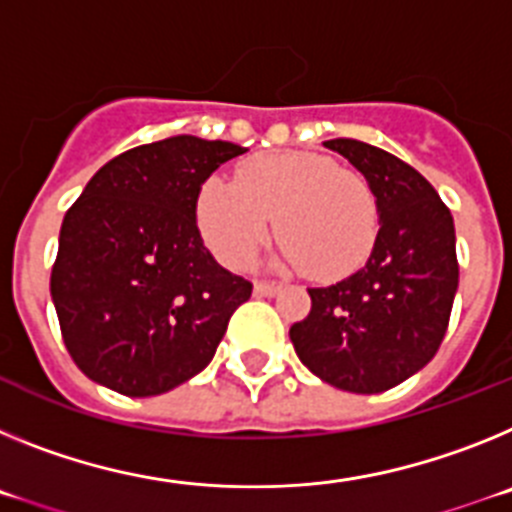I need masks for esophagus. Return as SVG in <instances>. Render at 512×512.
Masks as SVG:
<instances>
[{
	"mask_svg": "<svg viewBox=\"0 0 512 512\" xmlns=\"http://www.w3.org/2000/svg\"><path fill=\"white\" fill-rule=\"evenodd\" d=\"M253 289H256V295H259V297H271V295H277V292H279V284L277 282H266V279H259V282L253 284Z\"/></svg>",
	"mask_w": 512,
	"mask_h": 512,
	"instance_id": "obj_1",
	"label": "esophagus"
}]
</instances>
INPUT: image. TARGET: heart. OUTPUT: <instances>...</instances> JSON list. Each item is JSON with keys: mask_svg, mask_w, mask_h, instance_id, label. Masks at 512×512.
Here are the masks:
<instances>
[{"mask_svg": "<svg viewBox=\"0 0 512 512\" xmlns=\"http://www.w3.org/2000/svg\"><path fill=\"white\" fill-rule=\"evenodd\" d=\"M202 235L228 266H246L274 217L282 259L320 282L348 277L374 248L377 197L364 176L315 153H266L212 179L197 205Z\"/></svg>", "mask_w": 512, "mask_h": 512, "instance_id": "b5f03b06", "label": "heart"}]
</instances>
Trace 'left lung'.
<instances>
[{"mask_svg":"<svg viewBox=\"0 0 512 512\" xmlns=\"http://www.w3.org/2000/svg\"><path fill=\"white\" fill-rule=\"evenodd\" d=\"M372 187L374 251L359 271L310 287L307 318L289 328L302 364L338 390L377 395L436 356L459 287L454 217L425 176L354 138L325 140Z\"/></svg>","mask_w":512,"mask_h":512,"instance_id":"left-lung-1","label":"left lung"}]
</instances>
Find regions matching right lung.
<instances>
[{
	"label": "right lung",
	"instance_id": "right-lung-1",
	"mask_svg": "<svg viewBox=\"0 0 512 512\" xmlns=\"http://www.w3.org/2000/svg\"><path fill=\"white\" fill-rule=\"evenodd\" d=\"M241 153L228 140L171 135L107 161L69 207L51 297L63 343L89 379L153 397L210 364L253 284L210 256L197 197Z\"/></svg>",
	"mask_w": 512,
	"mask_h": 512
}]
</instances>
